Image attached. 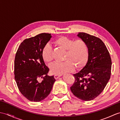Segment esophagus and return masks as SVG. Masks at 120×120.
Returning a JSON list of instances; mask_svg holds the SVG:
<instances>
[{
  "label": "esophagus",
  "instance_id": "esophagus-1",
  "mask_svg": "<svg viewBox=\"0 0 120 120\" xmlns=\"http://www.w3.org/2000/svg\"><path fill=\"white\" fill-rule=\"evenodd\" d=\"M61 76V75H57V74H55V75H54V77H55V78L56 79H58L59 77H60Z\"/></svg>",
  "mask_w": 120,
  "mask_h": 120
}]
</instances>
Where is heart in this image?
Here are the masks:
<instances>
[{
	"mask_svg": "<svg viewBox=\"0 0 120 120\" xmlns=\"http://www.w3.org/2000/svg\"><path fill=\"white\" fill-rule=\"evenodd\" d=\"M55 44L65 51L63 62H54L50 66L52 72L55 74L62 75L72 72L75 67L77 69L83 67L87 62L89 50L85 41L78 39L74 41L66 37H59L54 41ZM43 57L46 62L53 60L52 47L49 43L45 45L43 50Z\"/></svg>",
	"mask_w": 120,
	"mask_h": 120,
	"instance_id": "b5f03b06",
	"label": "heart"
}]
</instances>
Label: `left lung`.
<instances>
[{
	"label": "left lung",
	"instance_id": "obj_1",
	"mask_svg": "<svg viewBox=\"0 0 120 120\" xmlns=\"http://www.w3.org/2000/svg\"><path fill=\"white\" fill-rule=\"evenodd\" d=\"M77 36L88 45V59L82 69L73 75L75 81L70 88L79 99L91 101L102 92L110 79L111 59L106 45L99 38L84 32H79Z\"/></svg>",
	"mask_w": 120,
	"mask_h": 120
}]
</instances>
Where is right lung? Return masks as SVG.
I'll return each mask as SVG.
<instances>
[{"instance_id": "1", "label": "right lung", "mask_w": 120, "mask_h": 120, "mask_svg": "<svg viewBox=\"0 0 120 120\" xmlns=\"http://www.w3.org/2000/svg\"><path fill=\"white\" fill-rule=\"evenodd\" d=\"M51 38L50 34L42 33L25 39L15 55V80L21 93L30 101L38 102L45 99L56 81L53 76L47 75L49 69L42 55L43 48Z\"/></svg>"}]
</instances>
